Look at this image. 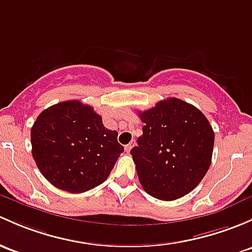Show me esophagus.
I'll list each match as a JSON object with an SVG mask.
<instances>
[{
    "label": "esophagus",
    "mask_w": 252,
    "mask_h": 252,
    "mask_svg": "<svg viewBox=\"0 0 252 252\" xmlns=\"http://www.w3.org/2000/svg\"><path fill=\"white\" fill-rule=\"evenodd\" d=\"M135 145H136V141H135V140H131L130 144L126 145V152H130V150L135 146Z\"/></svg>",
    "instance_id": "esophagus-1"
}]
</instances>
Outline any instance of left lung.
Wrapping results in <instances>:
<instances>
[{
  "mask_svg": "<svg viewBox=\"0 0 252 252\" xmlns=\"http://www.w3.org/2000/svg\"><path fill=\"white\" fill-rule=\"evenodd\" d=\"M139 116L145 126L130 153L142 189L166 202L189 194L210 168L215 134L209 121L176 97Z\"/></svg>",
  "mask_w": 252,
  "mask_h": 252,
  "instance_id": "obj_1",
  "label": "left lung"
}]
</instances>
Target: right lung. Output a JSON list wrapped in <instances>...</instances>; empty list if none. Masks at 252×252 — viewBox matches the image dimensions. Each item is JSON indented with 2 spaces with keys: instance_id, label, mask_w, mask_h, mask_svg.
Wrapping results in <instances>:
<instances>
[{
  "instance_id": "1",
  "label": "right lung",
  "mask_w": 252,
  "mask_h": 252,
  "mask_svg": "<svg viewBox=\"0 0 252 252\" xmlns=\"http://www.w3.org/2000/svg\"><path fill=\"white\" fill-rule=\"evenodd\" d=\"M117 136L92 106L59 102L42 111L31 128L32 157L53 186L87 192L107 179L124 151Z\"/></svg>"
}]
</instances>
